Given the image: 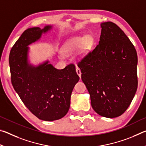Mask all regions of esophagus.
<instances>
[{
  "label": "esophagus",
  "instance_id": "obj_1",
  "mask_svg": "<svg viewBox=\"0 0 146 146\" xmlns=\"http://www.w3.org/2000/svg\"><path fill=\"white\" fill-rule=\"evenodd\" d=\"M76 73L78 74V75L80 77V76H81V71H80V68H78V67H76Z\"/></svg>",
  "mask_w": 146,
  "mask_h": 146
}]
</instances>
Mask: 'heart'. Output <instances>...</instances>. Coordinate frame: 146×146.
I'll return each mask as SVG.
<instances>
[{"instance_id": "b5f03b06", "label": "heart", "mask_w": 146, "mask_h": 146, "mask_svg": "<svg viewBox=\"0 0 146 146\" xmlns=\"http://www.w3.org/2000/svg\"><path fill=\"white\" fill-rule=\"evenodd\" d=\"M93 39L90 36H87L86 37L82 36H76L71 38L68 42L66 46L64 48V51L65 53L72 52L76 49L78 48L83 44V48L87 49L90 46L92 43Z\"/></svg>"}]
</instances>
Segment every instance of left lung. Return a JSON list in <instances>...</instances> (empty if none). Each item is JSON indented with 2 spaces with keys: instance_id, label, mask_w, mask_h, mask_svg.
I'll list each match as a JSON object with an SVG mask.
<instances>
[{
  "instance_id": "8db88e82",
  "label": "left lung",
  "mask_w": 146,
  "mask_h": 146,
  "mask_svg": "<svg viewBox=\"0 0 146 146\" xmlns=\"http://www.w3.org/2000/svg\"><path fill=\"white\" fill-rule=\"evenodd\" d=\"M100 28L98 44L77 65L95 111L115 118L126 111L137 91V53L117 24L106 22Z\"/></svg>"
}]
</instances>
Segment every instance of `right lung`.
Masks as SVG:
<instances>
[{
	"instance_id": "1",
	"label": "right lung",
	"mask_w": 146,
	"mask_h": 146,
	"mask_svg": "<svg viewBox=\"0 0 146 146\" xmlns=\"http://www.w3.org/2000/svg\"><path fill=\"white\" fill-rule=\"evenodd\" d=\"M51 28L26 29L12 47L9 56L14 90L27 108L45 121L58 120L67 114L71 93L80 78L73 64L62 70L55 68L48 61L36 67L28 64V46Z\"/></svg>"
}]
</instances>
